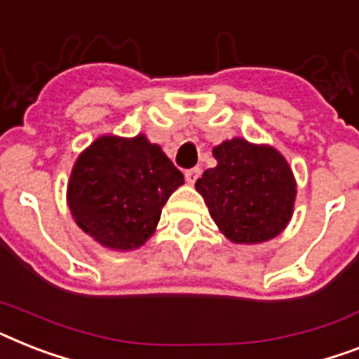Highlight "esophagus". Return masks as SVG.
I'll list each match as a JSON object with an SVG mask.
<instances>
[{
  "mask_svg": "<svg viewBox=\"0 0 359 359\" xmlns=\"http://www.w3.org/2000/svg\"><path fill=\"white\" fill-rule=\"evenodd\" d=\"M184 177L188 184H195V180L201 177V168H189V170H186Z\"/></svg>",
  "mask_w": 359,
  "mask_h": 359,
  "instance_id": "34e87169",
  "label": "esophagus"
}]
</instances>
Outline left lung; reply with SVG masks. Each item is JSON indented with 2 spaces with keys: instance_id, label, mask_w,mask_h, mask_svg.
I'll return each instance as SVG.
<instances>
[{
  "instance_id": "obj_1",
  "label": "left lung",
  "mask_w": 359,
  "mask_h": 359,
  "mask_svg": "<svg viewBox=\"0 0 359 359\" xmlns=\"http://www.w3.org/2000/svg\"><path fill=\"white\" fill-rule=\"evenodd\" d=\"M215 168L195 188L221 232L234 243H260L280 234L295 201V180L278 151L234 138L214 149Z\"/></svg>"
}]
</instances>
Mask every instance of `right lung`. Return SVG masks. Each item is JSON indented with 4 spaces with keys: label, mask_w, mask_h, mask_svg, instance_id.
I'll return each mask as SVG.
<instances>
[{
    "label": "right lung",
    "mask_w": 359,
    "mask_h": 359,
    "mask_svg": "<svg viewBox=\"0 0 359 359\" xmlns=\"http://www.w3.org/2000/svg\"><path fill=\"white\" fill-rule=\"evenodd\" d=\"M184 175L145 136H103L77 158L68 205L77 225L110 249L140 247Z\"/></svg>",
    "instance_id": "add662e5"
}]
</instances>
